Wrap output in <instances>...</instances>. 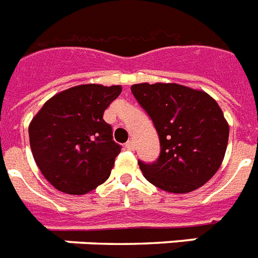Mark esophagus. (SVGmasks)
I'll list each match as a JSON object with an SVG mask.
<instances>
[{
  "mask_svg": "<svg viewBox=\"0 0 258 258\" xmlns=\"http://www.w3.org/2000/svg\"><path fill=\"white\" fill-rule=\"evenodd\" d=\"M125 148H126L127 150H135V148H136L135 141H133V140H129V141L125 144Z\"/></svg>",
  "mask_w": 258,
  "mask_h": 258,
  "instance_id": "1",
  "label": "esophagus"
}]
</instances>
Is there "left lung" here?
<instances>
[{
	"mask_svg": "<svg viewBox=\"0 0 258 258\" xmlns=\"http://www.w3.org/2000/svg\"><path fill=\"white\" fill-rule=\"evenodd\" d=\"M132 93L152 118L161 152L139 161L144 177L169 193H187L216 174L225 156L229 125L218 104L203 90L178 84H136Z\"/></svg>",
	"mask_w": 258,
	"mask_h": 258,
	"instance_id": "left-lung-1",
	"label": "left lung"
}]
</instances>
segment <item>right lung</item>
Instances as JSON below:
<instances>
[{
    "label": "right lung",
    "mask_w": 258,
    "mask_h": 258,
    "mask_svg": "<svg viewBox=\"0 0 258 258\" xmlns=\"http://www.w3.org/2000/svg\"><path fill=\"white\" fill-rule=\"evenodd\" d=\"M121 86L78 85L46 101L29 125L33 157L55 189L85 195L108 180L121 146L104 112Z\"/></svg>",
    "instance_id": "obj_1"
}]
</instances>
